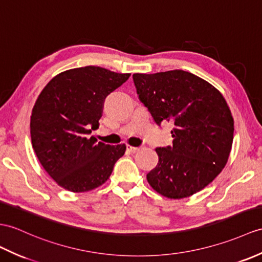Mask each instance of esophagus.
I'll list each match as a JSON object with an SVG mask.
<instances>
[{
	"label": "esophagus",
	"instance_id": "obj_1",
	"mask_svg": "<svg viewBox=\"0 0 262 262\" xmlns=\"http://www.w3.org/2000/svg\"><path fill=\"white\" fill-rule=\"evenodd\" d=\"M139 147H134V146H130V145H127V150H129L130 153H136V151H138Z\"/></svg>",
	"mask_w": 262,
	"mask_h": 262
}]
</instances>
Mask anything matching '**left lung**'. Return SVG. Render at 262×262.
Wrapping results in <instances>:
<instances>
[{
	"mask_svg": "<svg viewBox=\"0 0 262 262\" xmlns=\"http://www.w3.org/2000/svg\"><path fill=\"white\" fill-rule=\"evenodd\" d=\"M138 98L155 123L171 121L173 146L157 147L159 163L147 174L154 190L183 199L209 185L228 162L233 117L222 94L191 72L134 74Z\"/></svg>",
	"mask_w": 262,
	"mask_h": 262,
	"instance_id": "8db88e82",
	"label": "left lung"
}]
</instances>
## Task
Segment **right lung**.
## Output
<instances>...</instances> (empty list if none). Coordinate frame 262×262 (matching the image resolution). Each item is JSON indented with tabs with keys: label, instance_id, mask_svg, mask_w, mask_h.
I'll list each match as a JSON object with an SVG mask.
<instances>
[{
	"label": "right lung",
	"instance_id": "obj_1",
	"mask_svg": "<svg viewBox=\"0 0 262 262\" xmlns=\"http://www.w3.org/2000/svg\"><path fill=\"white\" fill-rule=\"evenodd\" d=\"M130 74L100 67L70 69L52 78L32 109V147L46 172L70 192L102 185L126 145H106L89 136L99 127L103 101Z\"/></svg>",
	"mask_w": 262,
	"mask_h": 262
}]
</instances>
